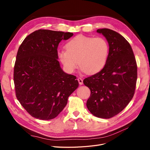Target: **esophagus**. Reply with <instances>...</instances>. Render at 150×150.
Instances as JSON below:
<instances>
[{
	"label": "esophagus",
	"instance_id": "obj_1",
	"mask_svg": "<svg viewBox=\"0 0 150 150\" xmlns=\"http://www.w3.org/2000/svg\"><path fill=\"white\" fill-rule=\"evenodd\" d=\"M78 81L79 84L80 85H82V84H83V79H81V78H78Z\"/></svg>",
	"mask_w": 150,
	"mask_h": 150
}]
</instances>
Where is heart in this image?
I'll list each match as a JSON object with an SVG mask.
<instances>
[{"label":"heart","mask_w":150,"mask_h":150,"mask_svg":"<svg viewBox=\"0 0 150 150\" xmlns=\"http://www.w3.org/2000/svg\"><path fill=\"white\" fill-rule=\"evenodd\" d=\"M66 50L57 52L65 69L73 72L78 65L88 74H95L106 66L110 53L107 40L101 37L79 35L68 41Z\"/></svg>","instance_id":"1"}]
</instances>
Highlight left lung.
Instances as JSON below:
<instances>
[{
  "label": "left lung",
  "instance_id": "1",
  "mask_svg": "<svg viewBox=\"0 0 150 150\" xmlns=\"http://www.w3.org/2000/svg\"><path fill=\"white\" fill-rule=\"evenodd\" d=\"M109 44L106 66L83 81L91 91L86 103L94 116L109 119L124 110L132 99L137 80V64L133 49L126 39L109 29H99Z\"/></svg>",
  "mask_w": 150,
  "mask_h": 150
}]
</instances>
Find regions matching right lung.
<instances>
[{"label": "right lung", "mask_w": 150, "mask_h": 150, "mask_svg": "<svg viewBox=\"0 0 150 150\" xmlns=\"http://www.w3.org/2000/svg\"><path fill=\"white\" fill-rule=\"evenodd\" d=\"M72 35L39 29L27 36L18 49L13 70L16 97L35 118L56 117L78 88L76 77L63 71L57 60L59 44Z\"/></svg>", "instance_id": "obj_1"}]
</instances>
